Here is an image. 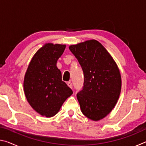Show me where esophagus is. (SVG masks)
<instances>
[{
  "label": "esophagus",
  "mask_w": 146,
  "mask_h": 146,
  "mask_svg": "<svg viewBox=\"0 0 146 146\" xmlns=\"http://www.w3.org/2000/svg\"><path fill=\"white\" fill-rule=\"evenodd\" d=\"M67 84H68V86L69 87H70L71 89L73 88V85H72V83H71V82H68Z\"/></svg>",
  "instance_id": "esophagus-1"
}]
</instances>
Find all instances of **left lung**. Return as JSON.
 Returning a JSON list of instances; mask_svg holds the SVG:
<instances>
[{
    "label": "left lung",
    "instance_id": "1",
    "mask_svg": "<svg viewBox=\"0 0 146 146\" xmlns=\"http://www.w3.org/2000/svg\"><path fill=\"white\" fill-rule=\"evenodd\" d=\"M82 69L84 82L76 97L86 117L98 121L117 103L122 80L117 63L99 42L94 40L69 46Z\"/></svg>",
    "mask_w": 146,
    "mask_h": 146
}]
</instances>
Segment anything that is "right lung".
Returning <instances> with one entry per match:
<instances>
[{
  "label": "right lung",
  "instance_id": "1",
  "mask_svg": "<svg viewBox=\"0 0 146 146\" xmlns=\"http://www.w3.org/2000/svg\"><path fill=\"white\" fill-rule=\"evenodd\" d=\"M65 44L46 43L31 58L24 78V91L31 108L38 114L49 118L60 111L73 91L62 80L56 66Z\"/></svg>",
  "mask_w": 146,
  "mask_h": 146
}]
</instances>
